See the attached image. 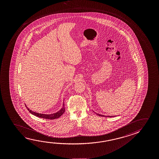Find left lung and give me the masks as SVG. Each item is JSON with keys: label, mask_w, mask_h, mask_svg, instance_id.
Wrapping results in <instances>:
<instances>
[{"label": "left lung", "mask_w": 159, "mask_h": 159, "mask_svg": "<svg viewBox=\"0 0 159 159\" xmlns=\"http://www.w3.org/2000/svg\"><path fill=\"white\" fill-rule=\"evenodd\" d=\"M96 114L98 115H99V116H104V117H113V116H105V115H100L99 114H97L96 113Z\"/></svg>", "instance_id": "1"}]
</instances>
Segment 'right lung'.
<instances>
[{"mask_svg": "<svg viewBox=\"0 0 159 159\" xmlns=\"http://www.w3.org/2000/svg\"><path fill=\"white\" fill-rule=\"evenodd\" d=\"M25 107L31 114L34 115L37 117L46 119H50V120H53V119L59 118L64 114V112H65V107H64V103H63V107H61V109L59 111H58L57 112L54 113V114H40V113H38V112H34L31 110L29 109V108L26 107V105H25Z\"/></svg>", "mask_w": 159, "mask_h": 159, "instance_id": "right-lung-1", "label": "right lung"}]
</instances>
